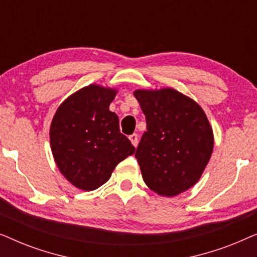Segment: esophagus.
<instances>
[{"label":"esophagus","instance_id":"34e87169","mask_svg":"<svg viewBox=\"0 0 257 257\" xmlns=\"http://www.w3.org/2000/svg\"><path fill=\"white\" fill-rule=\"evenodd\" d=\"M130 140H131V143L133 144V146L137 147L138 146V143H139V137L137 133H133V135L130 136Z\"/></svg>","mask_w":257,"mask_h":257}]
</instances>
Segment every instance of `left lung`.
Segmentation results:
<instances>
[{"mask_svg": "<svg viewBox=\"0 0 257 257\" xmlns=\"http://www.w3.org/2000/svg\"><path fill=\"white\" fill-rule=\"evenodd\" d=\"M146 118L136 152L145 184L174 196L196 184L214 146L213 131L202 108L173 89L135 92Z\"/></svg>", "mask_w": 257, "mask_h": 257, "instance_id": "1", "label": "left lung"}]
</instances>
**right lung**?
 <instances>
[{"label":"right lung","mask_w":257,"mask_h":257,"mask_svg":"<svg viewBox=\"0 0 257 257\" xmlns=\"http://www.w3.org/2000/svg\"><path fill=\"white\" fill-rule=\"evenodd\" d=\"M115 91L89 85L62 103L52 119L50 144L62 174L77 188L93 191L110 179L115 166L135 153L111 112Z\"/></svg>","instance_id":"1"}]
</instances>
